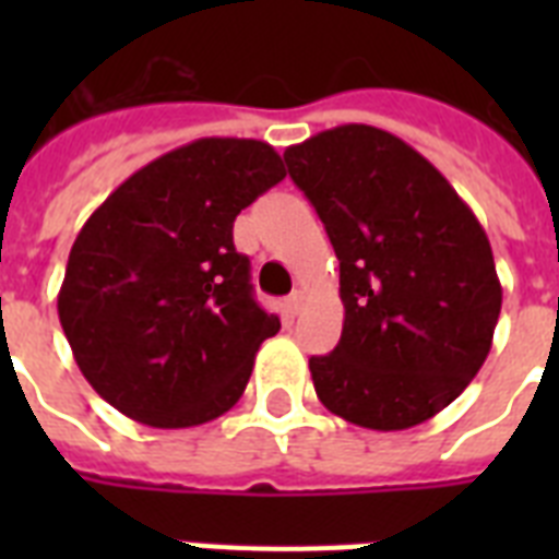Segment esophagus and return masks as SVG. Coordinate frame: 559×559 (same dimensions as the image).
<instances>
[{
	"label": "esophagus",
	"mask_w": 559,
	"mask_h": 559,
	"mask_svg": "<svg viewBox=\"0 0 559 559\" xmlns=\"http://www.w3.org/2000/svg\"><path fill=\"white\" fill-rule=\"evenodd\" d=\"M305 301H307L305 289H293V293H289V298H287V313L289 316L301 313V307H305Z\"/></svg>",
	"instance_id": "esophagus-1"
}]
</instances>
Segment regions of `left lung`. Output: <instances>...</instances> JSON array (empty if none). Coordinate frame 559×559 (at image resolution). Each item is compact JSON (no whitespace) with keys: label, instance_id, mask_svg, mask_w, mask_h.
I'll return each mask as SVG.
<instances>
[{"label":"left lung","instance_id":"8db88e82","mask_svg":"<svg viewBox=\"0 0 559 559\" xmlns=\"http://www.w3.org/2000/svg\"><path fill=\"white\" fill-rule=\"evenodd\" d=\"M340 258V345L310 357L316 394L348 424L429 420L485 366L502 284L485 228L403 139L342 124L284 151Z\"/></svg>","mask_w":559,"mask_h":559}]
</instances>
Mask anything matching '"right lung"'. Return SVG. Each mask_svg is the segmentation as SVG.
I'll use <instances>...</instances> for the list:
<instances>
[{
  "label": "right lung",
  "mask_w": 559,
  "mask_h": 559,
  "mask_svg": "<svg viewBox=\"0 0 559 559\" xmlns=\"http://www.w3.org/2000/svg\"><path fill=\"white\" fill-rule=\"evenodd\" d=\"M287 177L254 139H197L121 182L74 237L57 313L74 362L121 415L156 429L235 406L263 340L235 217Z\"/></svg>",
  "instance_id": "obj_1"
}]
</instances>
